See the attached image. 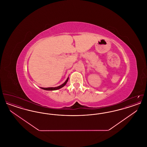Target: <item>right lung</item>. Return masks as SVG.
Masks as SVG:
<instances>
[{
	"label": "right lung",
	"instance_id": "right-lung-1",
	"mask_svg": "<svg viewBox=\"0 0 147 147\" xmlns=\"http://www.w3.org/2000/svg\"><path fill=\"white\" fill-rule=\"evenodd\" d=\"M68 79H69V77H68V78L67 79V80H65V82L63 83V84L58 86H57V87H51V88H41L43 90H58V89H59L62 88H63L64 86L65 85V84H67V83L68 82Z\"/></svg>",
	"mask_w": 147,
	"mask_h": 147
}]
</instances>
